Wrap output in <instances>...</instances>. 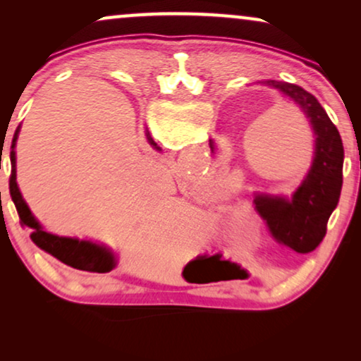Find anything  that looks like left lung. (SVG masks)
<instances>
[{
  "label": "left lung",
  "instance_id": "8db88e82",
  "mask_svg": "<svg viewBox=\"0 0 361 361\" xmlns=\"http://www.w3.org/2000/svg\"><path fill=\"white\" fill-rule=\"evenodd\" d=\"M294 102L312 126V166L290 197L256 194L255 209L279 243L298 253H310L320 245L327 221L338 204L343 182V145L337 126L330 121L312 93L288 82H266ZM212 151L215 149L210 141Z\"/></svg>",
  "mask_w": 361,
  "mask_h": 361
}]
</instances>
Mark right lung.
I'll return each mask as SVG.
<instances>
[{"instance_id":"1","label":"right lung","mask_w":361,"mask_h":361,"mask_svg":"<svg viewBox=\"0 0 361 361\" xmlns=\"http://www.w3.org/2000/svg\"><path fill=\"white\" fill-rule=\"evenodd\" d=\"M19 135V126L16 133L13 136L11 142V177H9V194L16 205L18 215L21 219V225L29 226L32 230L31 240L36 243L39 248L46 251V253L52 255L54 258L62 261L63 264L72 266L75 269L82 271H90V273H108L116 266L115 255L111 253L106 246H102L98 243H92L87 240H78V238H67V236H57L52 233L44 231L41 224L34 219V215L29 210L26 202H24L21 192H19L18 182H16V141ZM147 141L152 147H156L157 151H161V147L152 141L149 133H146Z\"/></svg>"}]
</instances>
